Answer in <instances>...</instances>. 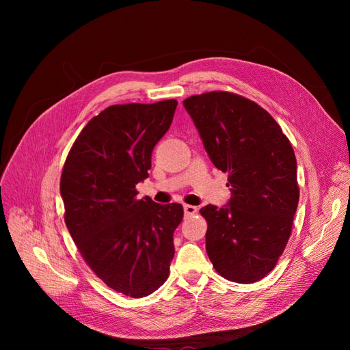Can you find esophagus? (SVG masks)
Returning a JSON list of instances; mask_svg holds the SVG:
<instances>
[{
	"instance_id": "1",
	"label": "esophagus",
	"mask_w": 350,
	"mask_h": 350,
	"mask_svg": "<svg viewBox=\"0 0 350 350\" xmlns=\"http://www.w3.org/2000/svg\"><path fill=\"white\" fill-rule=\"evenodd\" d=\"M197 213V207L194 206H190V204H185V215L189 217V215H193Z\"/></svg>"
}]
</instances>
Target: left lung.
<instances>
[{
	"mask_svg": "<svg viewBox=\"0 0 350 350\" xmlns=\"http://www.w3.org/2000/svg\"><path fill=\"white\" fill-rule=\"evenodd\" d=\"M183 105L213 164L228 173V204L200 210L208 258L228 281H260L282 255L298 207L292 144L265 109L231 92L194 95Z\"/></svg>",
	"mask_w": 350,
	"mask_h": 350,
	"instance_id": "left-lung-1",
	"label": "left lung"
}]
</instances>
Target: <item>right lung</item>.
I'll return each mask as SVG.
<instances>
[{
  "mask_svg": "<svg viewBox=\"0 0 350 350\" xmlns=\"http://www.w3.org/2000/svg\"><path fill=\"white\" fill-rule=\"evenodd\" d=\"M177 100L106 107L70 147L61 176L65 223L89 268L126 297L150 295L169 278L183 206L137 200L152 152Z\"/></svg>",
  "mask_w": 350,
  "mask_h": 350,
  "instance_id": "1",
  "label": "right lung"
}]
</instances>
